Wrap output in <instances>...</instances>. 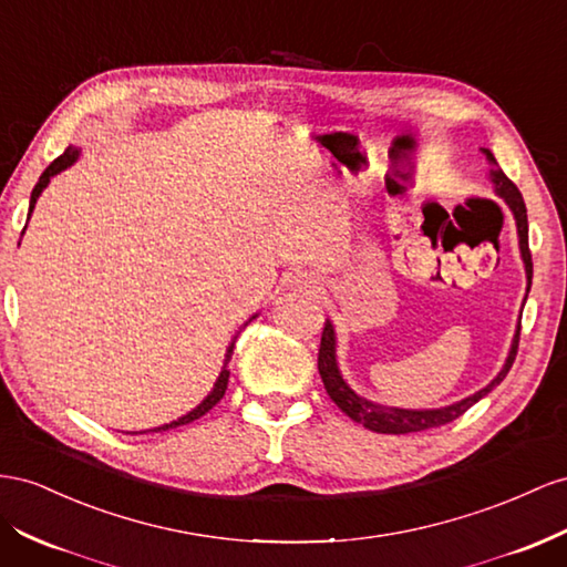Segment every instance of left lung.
Returning a JSON list of instances; mask_svg holds the SVG:
<instances>
[{
	"instance_id": "1",
	"label": "left lung",
	"mask_w": 567,
	"mask_h": 567,
	"mask_svg": "<svg viewBox=\"0 0 567 567\" xmlns=\"http://www.w3.org/2000/svg\"><path fill=\"white\" fill-rule=\"evenodd\" d=\"M482 155L486 157L488 174H492L496 193L503 197V200H506V205L511 207L513 217H515L517 236H519V252H523V259H525L527 284L532 286V252H529V236H527L529 228H527V207L523 200V193H519L515 183L506 174H503V169L498 166L492 152L482 147ZM517 346H519V327L515 331L508 360H506V364H503V370L498 372V377L492 381V384L477 391L474 395L465 398V401H461V403H453L449 408H439V410L386 408V405H377V403H370V401H364V398H360L353 389L346 384L341 372H339V364H336V339H333L331 321H327L324 329H321L317 367H319V377H321V381H324V389H327L329 398L346 412L350 420L367 426V430L379 432V434H412V432H426V430H434V426L449 424V422L461 417L463 412H467L474 403L482 401V398L496 384H501V381L506 379V374L511 372V367L517 355Z\"/></svg>"
}]
</instances>
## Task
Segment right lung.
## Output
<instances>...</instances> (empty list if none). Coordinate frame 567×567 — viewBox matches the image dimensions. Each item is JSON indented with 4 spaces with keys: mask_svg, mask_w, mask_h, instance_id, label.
<instances>
[{
    "mask_svg": "<svg viewBox=\"0 0 567 567\" xmlns=\"http://www.w3.org/2000/svg\"><path fill=\"white\" fill-rule=\"evenodd\" d=\"M75 157H79V150L75 147H66V152L64 155H59L48 169L42 172V176H40V181L35 183V188H33V193H30V207H28V217H30V212H33V207H35V203H38V197H40V193H42V188H48V183H50V178L54 176V174H59V172H64L66 166H71L73 162H75ZM231 350H234V343H231V348H228V355L226 358H231ZM226 386H228V370H221V374H219V379H217V384H214V391L205 398V401L197 405L193 412H188V415H183L181 420H176V422H172V424H164V426H157L155 432H166V430H174V426H181V424H188V422H195V420H200L205 412H209L214 405H217L221 398H224V393H226ZM143 434V432H141Z\"/></svg>",
    "mask_w": 567,
    "mask_h": 567,
    "instance_id": "add662e5",
    "label": "right lung"
}]
</instances>
